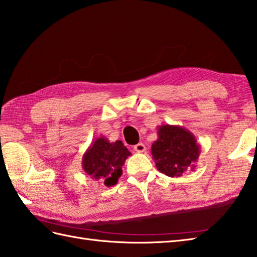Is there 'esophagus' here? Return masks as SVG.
<instances>
[{
    "mask_svg": "<svg viewBox=\"0 0 257 257\" xmlns=\"http://www.w3.org/2000/svg\"><path fill=\"white\" fill-rule=\"evenodd\" d=\"M134 149H135V151H137V152H145V151L147 150L146 146H145L144 144H138V145H136V146L134 147Z\"/></svg>",
    "mask_w": 257,
    "mask_h": 257,
    "instance_id": "obj_1",
    "label": "esophagus"
}]
</instances>
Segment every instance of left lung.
<instances>
[{
    "label": "left lung",
    "instance_id": "obj_1",
    "mask_svg": "<svg viewBox=\"0 0 257 257\" xmlns=\"http://www.w3.org/2000/svg\"><path fill=\"white\" fill-rule=\"evenodd\" d=\"M201 146L194 135L181 125L162 124L158 127V139L151 146L156 167L169 177H181L195 169Z\"/></svg>",
    "mask_w": 257,
    "mask_h": 257
}]
</instances>
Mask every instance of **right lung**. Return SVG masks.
Wrapping results in <instances>:
<instances>
[{
  "mask_svg": "<svg viewBox=\"0 0 257 257\" xmlns=\"http://www.w3.org/2000/svg\"><path fill=\"white\" fill-rule=\"evenodd\" d=\"M129 156L132 152L123 146L122 141L110 143L101 136L92 141L85 151L81 167L86 176L96 181L101 180L106 187H112L121 177L122 166Z\"/></svg>",
  "mask_w": 257,
  "mask_h": 257,
  "instance_id": "obj_1",
  "label": "right lung"
}]
</instances>
